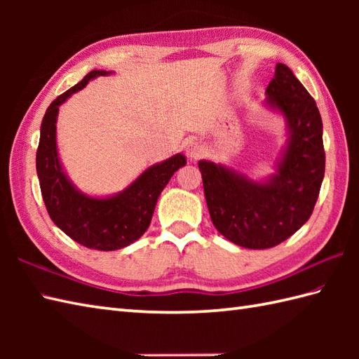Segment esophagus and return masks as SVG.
<instances>
[{
    "label": "esophagus",
    "mask_w": 359,
    "mask_h": 359,
    "mask_svg": "<svg viewBox=\"0 0 359 359\" xmlns=\"http://www.w3.org/2000/svg\"><path fill=\"white\" fill-rule=\"evenodd\" d=\"M185 151H187V156L189 157V160H193V162H196V160H199L205 154V148L202 147L199 142H189V143H187Z\"/></svg>",
    "instance_id": "esophagus-1"
}]
</instances>
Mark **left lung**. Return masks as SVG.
Returning <instances> with one entry per match:
<instances>
[{
  "label": "left lung",
  "mask_w": 359,
  "mask_h": 359,
  "mask_svg": "<svg viewBox=\"0 0 359 359\" xmlns=\"http://www.w3.org/2000/svg\"><path fill=\"white\" fill-rule=\"evenodd\" d=\"M264 106L285 121L287 140L274 172L253 179L225 163L199 160L212 225L251 250L278 245L307 222L325 170L321 114L288 66L276 65Z\"/></svg>",
  "instance_id": "obj_1"
}]
</instances>
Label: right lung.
<instances>
[{
  "label": "right lung",
  "mask_w": 359,
  "mask_h": 359,
  "mask_svg": "<svg viewBox=\"0 0 359 359\" xmlns=\"http://www.w3.org/2000/svg\"><path fill=\"white\" fill-rule=\"evenodd\" d=\"M111 74L114 72L90 71L80 83L50 103L41 121L36 149L38 180L53 224L80 245L100 251L120 250L139 241L151 224L160 193L172 174L187 165V157L179 152L148 166L126 188L108 196H90L75 187L65 171L58 152L60 106L86 88L90 80Z\"/></svg>",
  "instance_id": "obj_1"
}]
</instances>
